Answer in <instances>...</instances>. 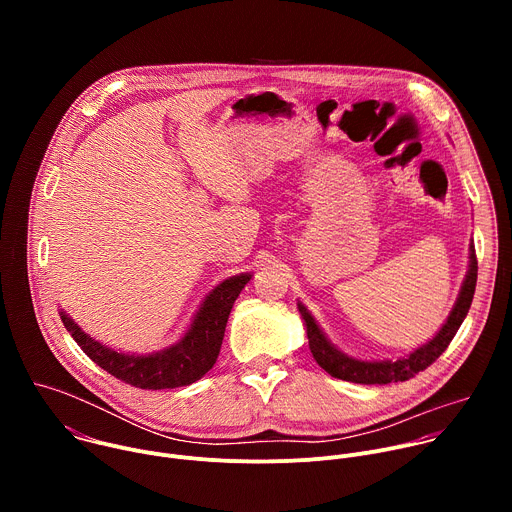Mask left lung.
Listing matches in <instances>:
<instances>
[{
  "label": "left lung",
  "mask_w": 512,
  "mask_h": 512,
  "mask_svg": "<svg viewBox=\"0 0 512 512\" xmlns=\"http://www.w3.org/2000/svg\"><path fill=\"white\" fill-rule=\"evenodd\" d=\"M468 271L464 277V283L460 287V294L456 298V304L444 322V326L435 332L433 338H429L425 344L411 350L407 356H401L397 360H362L356 356H350L336 348L330 338L324 334V330L318 326L316 318L310 314V310L298 300V310L302 314V320L306 324L308 344L320 367L332 375L334 379L360 383V385H387V383H399L415 377L419 371L427 369L429 364L440 356L452 338L456 336L458 328L462 326L474 298L476 289V277H478V261L474 253V243H470L468 253Z\"/></svg>",
  "instance_id": "8db88e82"
}]
</instances>
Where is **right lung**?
<instances>
[{"label": "right lung", "instance_id": "right-lung-1", "mask_svg": "<svg viewBox=\"0 0 512 512\" xmlns=\"http://www.w3.org/2000/svg\"><path fill=\"white\" fill-rule=\"evenodd\" d=\"M251 277V273H239L214 285L182 338L150 354L115 350L87 334L64 310L58 314L81 350L109 375L139 389H176L192 385L214 367L233 304Z\"/></svg>", "mask_w": 512, "mask_h": 512}]
</instances>
